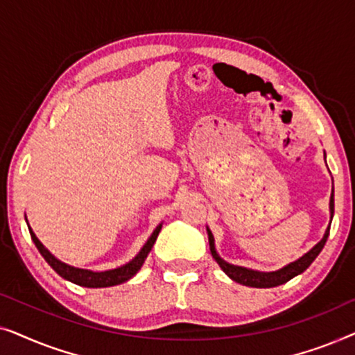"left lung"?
I'll return each instance as SVG.
<instances>
[{"label":"left lung","instance_id":"1","mask_svg":"<svg viewBox=\"0 0 355 355\" xmlns=\"http://www.w3.org/2000/svg\"><path fill=\"white\" fill-rule=\"evenodd\" d=\"M329 210H331V220H333V215H334V189L331 192V198H329ZM329 226H331V223H329ZM329 226H328L327 232H324L323 239L320 241L312 250L307 252V254H305L304 257H300L299 260H295L294 263L284 266V268H281L278 271H273V273H260V271L247 270V268H242V266L226 263V261L220 259V255L216 254L215 241H213V234H211L210 230H208V242H210V252H211L213 259L216 260V263L221 266V270L225 271V273L230 276L231 279H234L236 283L244 284V286H250V288H275V286L288 283L289 279H293L294 276L300 275L302 271H305L310 265H312V261L317 259L318 254L322 252V249L324 247V244H327V239L329 236Z\"/></svg>","mask_w":355,"mask_h":355}]
</instances>
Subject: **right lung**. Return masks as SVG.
<instances>
[{"label": "right lung", "mask_w": 355, "mask_h": 355, "mask_svg": "<svg viewBox=\"0 0 355 355\" xmlns=\"http://www.w3.org/2000/svg\"><path fill=\"white\" fill-rule=\"evenodd\" d=\"M159 230H162V225H159L157 230L153 231V234L150 236L147 244L142 247V250L139 252V255L135 257V259H132V261H129V263L119 266V268H114V270H110V271H100V273H96V271L74 268V266L62 263V261L58 260L56 257H53L50 252H48L45 247H43L42 242L37 239V236L33 234V231L31 230V227H28L33 244H35L38 252H40V254L43 255V259L48 261V265H50L51 268L55 270L58 275L62 276L64 279L71 281V283H74V284L84 286V288H110V286L125 283V281L132 278V276L140 270V266L144 265V261H145V259H147L148 252L152 250L155 241H157V237H158Z\"/></svg>", "instance_id": "obj_1"}]
</instances>
